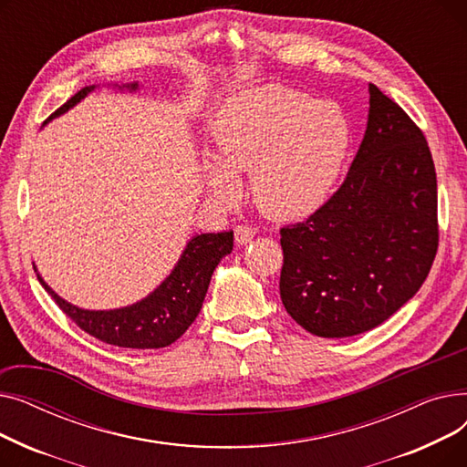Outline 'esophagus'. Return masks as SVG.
Masks as SVG:
<instances>
[{
	"label": "esophagus",
	"mask_w": 467,
	"mask_h": 467,
	"mask_svg": "<svg viewBox=\"0 0 467 467\" xmlns=\"http://www.w3.org/2000/svg\"><path fill=\"white\" fill-rule=\"evenodd\" d=\"M255 236V229H252L250 225H238L234 229V240L238 246H246V244H250Z\"/></svg>",
	"instance_id": "obj_1"
}]
</instances>
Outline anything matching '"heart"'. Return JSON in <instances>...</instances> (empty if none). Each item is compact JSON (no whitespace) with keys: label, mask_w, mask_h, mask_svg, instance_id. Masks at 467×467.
Here are the masks:
<instances>
[{"label":"heart","mask_w":467,"mask_h":467,"mask_svg":"<svg viewBox=\"0 0 467 467\" xmlns=\"http://www.w3.org/2000/svg\"><path fill=\"white\" fill-rule=\"evenodd\" d=\"M213 159L206 185L229 201L248 171L254 204L287 221L320 208L348 153L350 130L335 104L314 102L305 92L268 85L244 92L213 120Z\"/></svg>","instance_id":"heart-1"}]
</instances>
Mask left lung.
Listing matches in <instances>:
<instances>
[{
	"label": "left lung",
	"instance_id": "obj_1",
	"mask_svg": "<svg viewBox=\"0 0 467 467\" xmlns=\"http://www.w3.org/2000/svg\"><path fill=\"white\" fill-rule=\"evenodd\" d=\"M280 236L282 303L317 337L369 331L424 284L439 244L435 166L422 130L375 85L345 183Z\"/></svg>",
	"mask_w": 467,
	"mask_h": 467
}]
</instances>
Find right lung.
<instances>
[{"label":"right lung","mask_w":467,"mask_h":467,"mask_svg":"<svg viewBox=\"0 0 467 467\" xmlns=\"http://www.w3.org/2000/svg\"><path fill=\"white\" fill-rule=\"evenodd\" d=\"M94 88L96 85L81 88L48 120L79 104ZM119 88L134 92L138 83L120 85ZM233 231L192 236L162 284L141 301L122 308L85 310L57 296L39 275L37 280L62 312L98 340L120 348H164L176 342L199 316L215 266L233 252Z\"/></svg>","instance_id":"add662e5"}]
</instances>
